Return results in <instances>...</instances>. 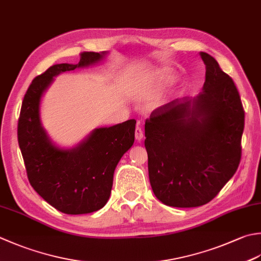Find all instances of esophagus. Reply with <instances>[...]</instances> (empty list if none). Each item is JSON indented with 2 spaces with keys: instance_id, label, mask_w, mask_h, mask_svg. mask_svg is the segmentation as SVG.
<instances>
[{
  "instance_id": "34e87169",
  "label": "esophagus",
  "mask_w": 261,
  "mask_h": 261,
  "mask_svg": "<svg viewBox=\"0 0 261 261\" xmlns=\"http://www.w3.org/2000/svg\"><path fill=\"white\" fill-rule=\"evenodd\" d=\"M135 136H136V140H138V141H141L142 139H144V131H142L141 126L137 125L136 131H135Z\"/></svg>"
}]
</instances>
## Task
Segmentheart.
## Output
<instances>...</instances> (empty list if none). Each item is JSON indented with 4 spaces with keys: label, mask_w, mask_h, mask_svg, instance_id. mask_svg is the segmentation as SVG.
<instances>
[{
    "label": "heart",
    "mask_w": 261,
    "mask_h": 261,
    "mask_svg": "<svg viewBox=\"0 0 261 261\" xmlns=\"http://www.w3.org/2000/svg\"><path fill=\"white\" fill-rule=\"evenodd\" d=\"M175 81V75L168 72H161L158 73L154 80L151 81L149 87V93L151 95H158L164 90L166 87L171 86Z\"/></svg>",
    "instance_id": "obj_1"
}]
</instances>
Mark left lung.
Instances as JSON below:
<instances>
[{
  "label": "left lung",
  "instance_id": "8db88e82",
  "mask_svg": "<svg viewBox=\"0 0 261 261\" xmlns=\"http://www.w3.org/2000/svg\"><path fill=\"white\" fill-rule=\"evenodd\" d=\"M202 91L156 109L146 120L145 147L152 191L167 206H202L215 198L239 167L244 111L231 76L200 53Z\"/></svg>",
  "mask_w": 261,
  "mask_h": 261
}]
</instances>
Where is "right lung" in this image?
Wrapping results in <instances>:
<instances>
[{"mask_svg": "<svg viewBox=\"0 0 261 261\" xmlns=\"http://www.w3.org/2000/svg\"><path fill=\"white\" fill-rule=\"evenodd\" d=\"M105 55L84 52L78 64L52 65L33 80L20 111L18 142L30 185L50 206L69 215L93 213L106 205L117 163L135 142L136 120L98 127L72 149H63L44 130L40 100L54 76L98 63Z\"/></svg>", "mask_w": 261, "mask_h": 261, "instance_id": "right-lung-1", "label": "right lung"}]
</instances>
